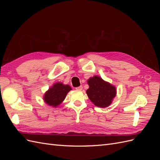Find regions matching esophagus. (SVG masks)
Wrapping results in <instances>:
<instances>
[{
    "instance_id": "obj_1",
    "label": "esophagus",
    "mask_w": 160,
    "mask_h": 160,
    "mask_svg": "<svg viewBox=\"0 0 160 160\" xmlns=\"http://www.w3.org/2000/svg\"><path fill=\"white\" fill-rule=\"evenodd\" d=\"M82 89H83V87H82L81 85L79 86V87H77V88H76V89H77V90H79V91L82 90Z\"/></svg>"
}]
</instances>
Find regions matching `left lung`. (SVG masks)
Instances as JSON below:
<instances>
[{
  "mask_svg": "<svg viewBox=\"0 0 160 160\" xmlns=\"http://www.w3.org/2000/svg\"><path fill=\"white\" fill-rule=\"evenodd\" d=\"M89 86L86 93L88 98L99 108H107L112 103L116 95L115 87L101 79V77L95 75L88 79Z\"/></svg>",
  "mask_w": 160,
  "mask_h": 160,
  "instance_id": "1",
  "label": "left lung"
}]
</instances>
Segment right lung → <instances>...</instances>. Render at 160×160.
I'll return each mask as SVG.
<instances>
[{
	"mask_svg": "<svg viewBox=\"0 0 160 160\" xmlns=\"http://www.w3.org/2000/svg\"><path fill=\"white\" fill-rule=\"evenodd\" d=\"M71 90V88L69 85L58 82L53 84L51 88L46 92L43 97V99L47 105L57 108L64 101L67 94Z\"/></svg>",
	"mask_w": 160,
	"mask_h": 160,
	"instance_id": "1",
	"label": "right lung"
}]
</instances>
